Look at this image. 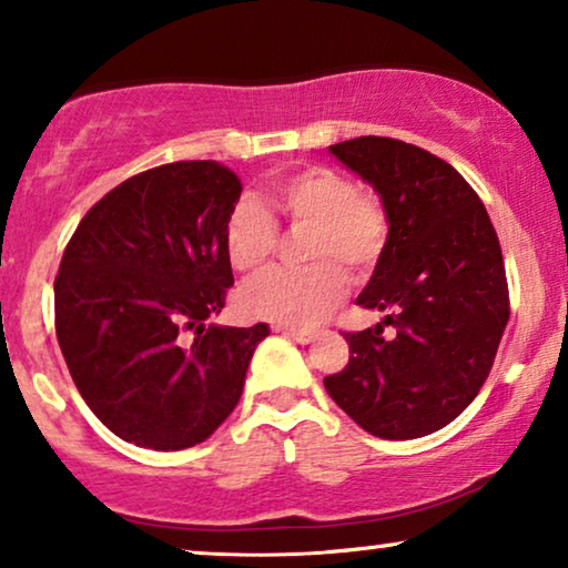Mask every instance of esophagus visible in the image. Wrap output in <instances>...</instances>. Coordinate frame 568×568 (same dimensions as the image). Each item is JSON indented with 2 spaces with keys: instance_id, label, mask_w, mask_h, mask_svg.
Returning a JSON list of instances; mask_svg holds the SVG:
<instances>
[{
  "instance_id": "obj_1",
  "label": "esophagus",
  "mask_w": 568,
  "mask_h": 568,
  "mask_svg": "<svg viewBox=\"0 0 568 568\" xmlns=\"http://www.w3.org/2000/svg\"><path fill=\"white\" fill-rule=\"evenodd\" d=\"M277 329H281L285 337L298 342V345H308V342L314 339V332H311V329H295V326H277Z\"/></svg>"
}]
</instances>
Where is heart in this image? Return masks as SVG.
I'll use <instances>...</instances> for the list:
<instances>
[{
	"mask_svg": "<svg viewBox=\"0 0 568 568\" xmlns=\"http://www.w3.org/2000/svg\"><path fill=\"white\" fill-rule=\"evenodd\" d=\"M270 201L291 229H306V267H277L242 291V308L270 322L308 326L337 306L349 273L363 275L386 250L388 211L378 193L355 187L334 166H303L270 185ZM281 244L275 215L254 197H239L223 219V250L242 273L265 267Z\"/></svg>",
	"mask_w": 568,
	"mask_h": 568,
	"instance_id": "heart-1",
	"label": "heart"
}]
</instances>
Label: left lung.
<instances>
[{
	"label": "left lung",
	"instance_id": "1",
	"mask_svg": "<svg viewBox=\"0 0 568 568\" xmlns=\"http://www.w3.org/2000/svg\"><path fill=\"white\" fill-rule=\"evenodd\" d=\"M371 182L388 211V242L357 306L382 324L345 332L349 363L324 388L365 433L412 440L474 402L509 318L499 236L476 190L414 143L361 135L329 146Z\"/></svg>",
	"mask_w": 568,
	"mask_h": 568
}]
</instances>
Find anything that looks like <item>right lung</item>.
<instances>
[{
  "mask_svg": "<svg viewBox=\"0 0 568 568\" xmlns=\"http://www.w3.org/2000/svg\"><path fill=\"white\" fill-rule=\"evenodd\" d=\"M239 195V174L211 159L154 166L94 203L63 250L55 337L87 406L125 443L193 447L242 398L270 326H205L234 285L223 219Z\"/></svg>",
  "mask_w": 568,
  "mask_h": 568,
  "instance_id": "obj_1",
  "label": "right lung"
}]
</instances>
